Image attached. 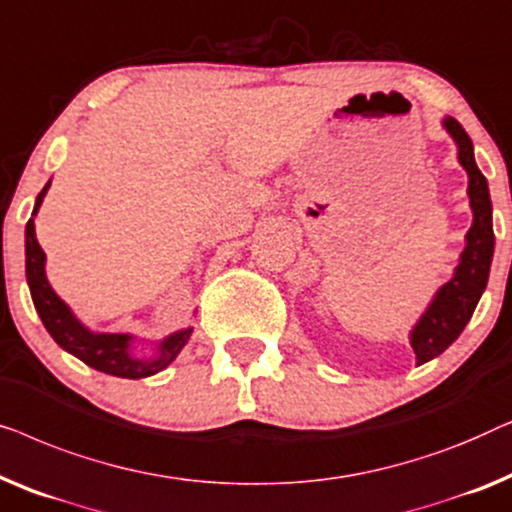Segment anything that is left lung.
<instances>
[{
  "mask_svg": "<svg viewBox=\"0 0 512 512\" xmlns=\"http://www.w3.org/2000/svg\"><path fill=\"white\" fill-rule=\"evenodd\" d=\"M445 132L457 146V160L469 176V206L473 213L471 229L464 236V250L452 278L441 285L424 308L420 320L410 329L408 341L415 352L417 366L427 364L450 348L469 325L471 315L485 292L489 280V266L494 257V227H492V199H489L487 178L475 164L473 141L455 118L445 115L441 120Z\"/></svg>",
  "mask_w": 512,
  "mask_h": 512,
  "instance_id": "8db88e82",
  "label": "left lung"
}]
</instances>
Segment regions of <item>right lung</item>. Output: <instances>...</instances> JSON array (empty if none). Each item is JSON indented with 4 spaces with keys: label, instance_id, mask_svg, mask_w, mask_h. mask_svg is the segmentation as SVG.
I'll return each instance as SVG.
<instances>
[{
    "label": "right lung",
    "instance_id": "right-lung-1",
    "mask_svg": "<svg viewBox=\"0 0 512 512\" xmlns=\"http://www.w3.org/2000/svg\"><path fill=\"white\" fill-rule=\"evenodd\" d=\"M48 187L50 181L43 185L37 201H34L32 218L25 227V276L43 327L48 329V334L62 350H67L69 355L78 357L92 369L109 373V376L139 380L164 371L190 341L194 327L187 325L160 338V341H150V348H153L150 355H139L136 352L139 338L134 334H109V331H92L85 327L67 301L57 297L53 285L48 283L46 253L41 250L37 229H34V218H37L43 199H46Z\"/></svg>",
    "mask_w": 512,
    "mask_h": 512
}]
</instances>
